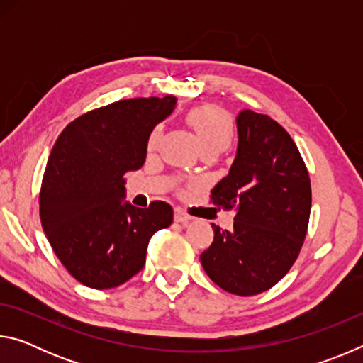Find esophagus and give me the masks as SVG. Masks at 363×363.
<instances>
[{"label": "esophagus", "instance_id": "34e87169", "mask_svg": "<svg viewBox=\"0 0 363 363\" xmlns=\"http://www.w3.org/2000/svg\"><path fill=\"white\" fill-rule=\"evenodd\" d=\"M174 220H176V223H189L190 216H189V214L184 213L182 210H176L174 211Z\"/></svg>", "mask_w": 363, "mask_h": 363}]
</instances>
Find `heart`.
<instances>
[{
    "label": "heart",
    "instance_id": "1",
    "mask_svg": "<svg viewBox=\"0 0 363 363\" xmlns=\"http://www.w3.org/2000/svg\"><path fill=\"white\" fill-rule=\"evenodd\" d=\"M187 121L194 128L201 150L206 149V147H219V149H224V147L229 145L233 134V123L224 110L210 106L196 107L189 112ZM160 134H162V128L157 126L149 138L150 150L157 147Z\"/></svg>",
    "mask_w": 363,
    "mask_h": 363
}]
</instances>
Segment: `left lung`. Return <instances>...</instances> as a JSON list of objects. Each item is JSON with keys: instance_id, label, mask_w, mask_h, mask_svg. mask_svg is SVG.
Wrapping results in <instances>:
<instances>
[{"instance_id": "1", "label": "left lung", "mask_w": 363, "mask_h": 363, "mask_svg": "<svg viewBox=\"0 0 363 363\" xmlns=\"http://www.w3.org/2000/svg\"><path fill=\"white\" fill-rule=\"evenodd\" d=\"M238 145L229 174L211 190L214 205L235 211L233 229L213 225L201 266L223 290L253 296L291 269L311 214V179L296 144L277 121L253 110L237 116Z\"/></svg>"}]
</instances>
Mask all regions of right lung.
<instances>
[{
    "label": "right lung",
    "instance_id": "right-lung-1",
    "mask_svg": "<svg viewBox=\"0 0 363 363\" xmlns=\"http://www.w3.org/2000/svg\"><path fill=\"white\" fill-rule=\"evenodd\" d=\"M174 96L138 97L78 116L60 133L40 192L41 225L65 269L96 290L115 288L145 264L153 233L173 208L125 201V173L143 167L150 133L173 113Z\"/></svg>",
    "mask_w": 363,
    "mask_h": 363
}]
</instances>
